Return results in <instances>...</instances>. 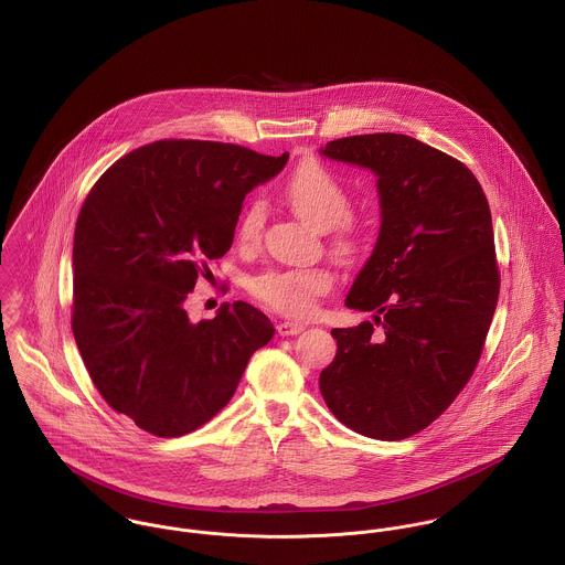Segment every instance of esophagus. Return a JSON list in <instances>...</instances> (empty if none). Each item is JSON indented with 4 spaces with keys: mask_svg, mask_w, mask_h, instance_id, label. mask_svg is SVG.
Instances as JSON below:
<instances>
[{
    "mask_svg": "<svg viewBox=\"0 0 565 565\" xmlns=\"http://www.w3.org/2000/svg\"><path fill=\"white\" fill-rule=\"evenodd\" d=\"M305 328H307V323L302 322H280L276 326V330H278V334H280V337H294V334H300Z\"/></svg>",
    "mask_w": 565,
    "mask_h": 565,
    "instance_id": "obj_1",
    "label": "esophagus"
}]
</instances>
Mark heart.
<instances>
[{
    "label": "heart",
    "mask_w": 565,
    "mask_h": 565,
    "mask_svg": "<svg viewBox=\"0 0 565 565\" xmlns=\"http://www.w3.org/2000/svg\"><path fill=\"white\" fill-rule=\"evenodd\" d=\"M285 198L296 215L316 231L334 228L337 249L348 252L352 247V228L343 222L350 213V198L343 184L318 162L300 164L285 184ZM265 226V204L252 200L239 220V242L254 245L260 239ZM332 285V276L326 269H278L267 271L252 280V294L271 309L305 318L316 311L318 298Z\"/></svg>",
    "instance_id": "heart-1"
}]
</instances>
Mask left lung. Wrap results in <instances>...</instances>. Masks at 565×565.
I'll return each mask as SVG.
<instances>
[{"mask_svg": "<svg viewBox=\"0 0 565 565\" xmlns=\"http://www.w3.org/2000/svg\"><path fill=\"white\" fill-rule=\"evenodd\" d=\"M330 161L376 175L381 228L345 307L372 322L332 328L320 374L332 415L372 439H406L437 419L470 381L498 305L491 213L463 162L406 135L326 143Z\"/></svg>", "mask_w": 565, "mask_h": 565, "instance_id": "8db88e82", "label": "left lung"}]
</instances>
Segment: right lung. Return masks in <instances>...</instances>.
Listing matches in <instances>:
<instances>
[{
    "instance_id": "obj_1",
    "label": "right lung",
    "mask_w": 565,
    "mask_h": 565,
    "mask_svg": "<svg viewBox=\"0 0 565 565\" xmlns=\"http://www.w3.org/2000/svg\"><path fill=\"white\" fill-rule=\"evenodd\" d=\"M215 141H157L106 169L74 237L72 328L90 381L115 411L159 437H180L233 398L274 326L247 302L193 323L184 300L206 260L235 237L245 195L282 171Z\"/></svg>"
}]
</instances>
